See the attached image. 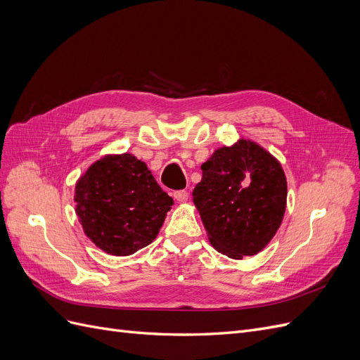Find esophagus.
Segmentation results:
<instances>
[{
    "instance_id": "esophagus-1",
    "label": "esophagus",
    "mask_w": 360,
    "mask_h": 360,
    "mask_svg": "<svg viewBox=\"0 0 360 360\" xmlns=\"http://www.w3.org/2000/svg\"><path fill=\"white\" fill-rule=\"evenodd\" d=\"M172 197H174V200L179 201V202H184L189 198V193L186 191H176L172 193Z\"/></svg>"
}]
</instances>
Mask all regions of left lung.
<instances>
[{
	"label": "left lung",
	"mask_w": 360,
	"mask_h": 360,
	"mask_svg": "<svg viewBox=\"0 0 360 360\" xmlns=\"http://www.w3.org/2000/svg\"><path fill=\"white\" fill-rule=\"evenodd\" d=\"M201 169L192 195L212 246L234 259L263 250L287 207V179L276 158L242 138L214 150Z\"/></svg>",
	"instance_id": "8db88e82"
}]
</instances>
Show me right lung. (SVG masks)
I'll return each mask as SVG.
<instances>
[{"mask_svg":"<svg viewBox=\"0 0 360 360\" xmlns=\"http://www.w3.org/2000/svg\"><path fill=\"white\" fill-rule=\"evenodd\" d=\"M85 236L106 254L126 257L155 240L172 198L134 155H106L75 186Z\"/></svg>","mask_w":360,"mask_h":360,"instance_id":"obj_1","label":"right lung"}]
</instances>
